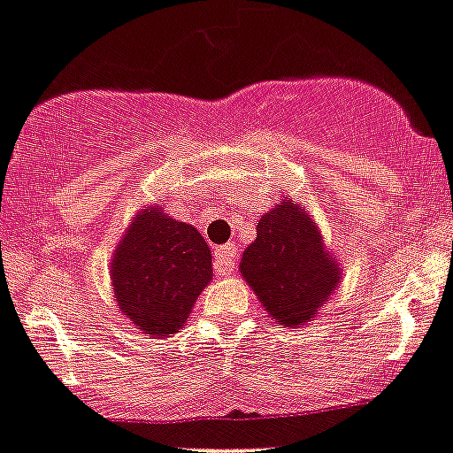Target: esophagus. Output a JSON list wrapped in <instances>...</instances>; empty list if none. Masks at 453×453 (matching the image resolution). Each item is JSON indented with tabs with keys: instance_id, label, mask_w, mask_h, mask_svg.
I'll return each instance as SVG.
<instances>
[{
	"instance_id": "obj_1",
	"label": "esophagus",
	"mask_w": 453,
	"mask_h": 453,
	"mask_svg": "<svg viewBox=\"0 0 453 453\" xmlns=\"http://www.w3.org/2000/svg\"><path fill=\"white\" fill-rule=\"evenodd\" d=\"M213 268H216V273H220V275H231V273L235 271V246H218L216 255H213Z\"/></svg>"
}]
</instances>
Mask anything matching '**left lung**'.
I'll return each instance as SVG.
<instances>
[{
  "label": "left lung",
  "instance_id": "8db88e82",
  "mask_svg": "<svg viewBox=\"0 0 453 453\" xmlns=\"http://www.w3.org/2000/svg\"><path fill=\"white\" fill-rule=\"evenodd\" d=\"M240 271L268 315L297 328L312 321L342 275L324 250L317 226L293 200L262 216Z\"/></svg>",
  "mask_w": 453,
  "mask_h": 453
}]
</instances>
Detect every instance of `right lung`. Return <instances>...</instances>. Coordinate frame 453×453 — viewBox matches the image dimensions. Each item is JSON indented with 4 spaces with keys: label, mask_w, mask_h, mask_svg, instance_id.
<instances>
[{
    "label": "right lung",
    "mask_w": 453,
    "mask_h": 453,
    "mask_svg": "<svg viewBox=\"0 0 453 453\" xmlns=\"http://www.w3.org/2000/svg\"><path fill=\"white\" fill-rule=\"evenodd\" d=\"M211 273L204 237L158 209L134 218L111 259L119 308L154 337H169L185 326Z\"/></svg>",
    "instance_id": "obj_1"
}]
</instances>
